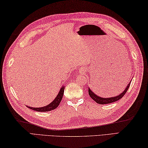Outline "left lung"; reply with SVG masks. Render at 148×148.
Segmentation results:
<instances>
[{
  "label": "left lung",
  "instance_id": "8db88e82",
  "mask_svg": "<svg viewBox=\"0 0 148 148\" xmlns=\"http://www.w3.org/2000/svg\"><path fill=\"white\" fill-rule=\"evenodd\" d=\"M130 83H131V82H129V84L127 86L125 90H124V91L121 93V94H120L119 95H118V96H116V97H110V98H103V97H99V96H97L96 94H94V92L90 89V88H88V94L90 95V97H91L93 100H94L97 103H98V104H101V105L110 104V103H111L117 101L121 99V98L123 97V95H125V94L127 92V90L129 89V86H130Z\"/></svg>",
  "mask_w": 148,
  "mask_h": 148
}]
</instances>
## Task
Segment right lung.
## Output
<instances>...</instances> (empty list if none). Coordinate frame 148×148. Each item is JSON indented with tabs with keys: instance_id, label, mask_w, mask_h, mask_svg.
Here are the masks:
<instances>
[{
	"instance_id": "obj_1",
	"label": "right lung",
	"mask_w": 148,
	"mask_h": 148,
	"mask_svg": "<svg viewBox=\"0 0 148 148\" xmlns=\"http://www.w3.org/2000/svg\"><path fill=\"white\" fill-rule=\"evenodd\" d=\"M64 88H65L64 86L61 88V89L60 90L58 95H57L55 99H54L53 101L50 103V104L45 106V107H40V108H34V107H28L30 108V109H32L33 110L38 111V112H48V111H51L52 110L55 109V108L59 105L60 103L61 102L62 97H63Z\"/></svg>"
}]
</instances>
